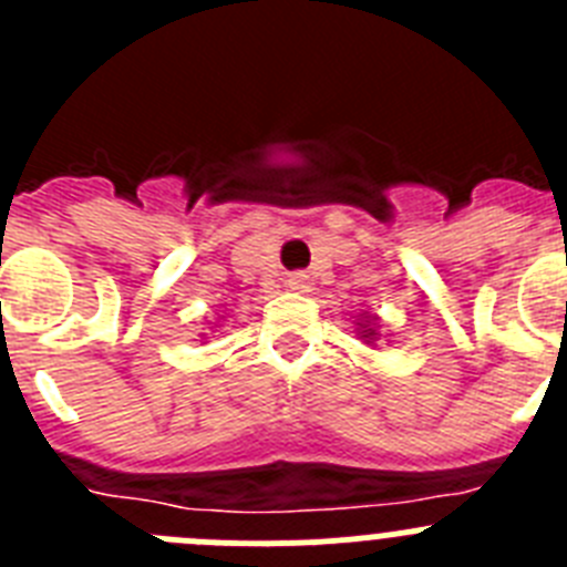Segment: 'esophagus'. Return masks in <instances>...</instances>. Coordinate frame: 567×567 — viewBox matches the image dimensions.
<instances>
[{"instance_id": "esophagus-1", "label": "esophagus", "mask_w": 567, "mask_h": 567, "mask_svg": "<svg viewBox=\"0 0 567 567\" xmlns=\"http://www.w3.org/2000/svg\"><path fill=\"white\" fill-rule=\"evenodd\" d=\"M289 289H295V292H307V275H292V278H289Z\"/></svg>"}]
</instances>
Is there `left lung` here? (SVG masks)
Wrapping results in <instances>:
<instances>
[{
	"mask_svg": "<svg viewBox=\"0 0 567 567\" xmlns=\"http://www.w3.org/2000/svg\"><path fill=\"white\" fill-rule=\"evenodd\" d=\"M360 327H363V332H360V334H363V338H374V329L369 327V320H365V323H360Z\"/></svg>",
	"mask_w": 567,
	"mask_h": 567,
	"instance_id": "obj_1",
	"label": "left lung"
}]
</instances>
